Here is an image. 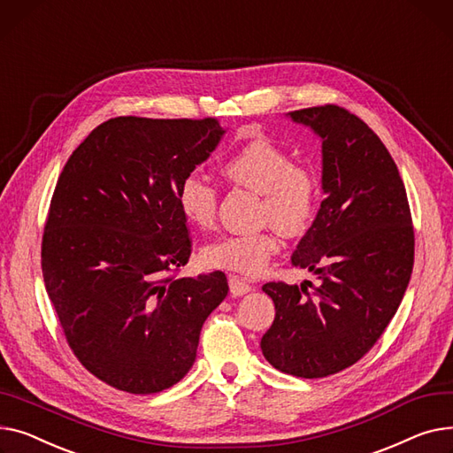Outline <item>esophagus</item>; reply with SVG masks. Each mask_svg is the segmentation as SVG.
I'll return each mask as SVG.
<instances>
[{
	"label": "esophagus",
	"mask_w": 453,
	"mask_h": 453,
	"mask_svg": "<svg viewBox=\"0 0 453 453\" xmlns=\"http://www.w3.org/2000/svg\"><path fill=\"white\" fill-rule=\"evenodd\" d=\"M228 283H230L232 296H243V295H247V292L252 290L250 283H247L245 280H242L239 276H230Z\"/></svg>",
	"instance_id": "1"
}]
</instances>
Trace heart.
<instances>
[{
    "label": "heart",
    "instance_id": "obj_1",
    "mask_svg": "<svg viewBox=\"0 0 453 453\" xmlns=\"http://www.w3.org/2000/svg\"><path fill=\"white\" fill-rule=\"evenodd\" d=\"M232 184L243 186L261 196L259 218L273 223L285 235H302L311 226L320 184L314 172L292 163V157L273 141L259 137L234 151L221 166ZM218 188L199 175H186L177 188V206L190 225L208 230L218 219ZM280 250V239L273 228L252 234L225 235L206 245L201 259L210 269L256 276L267 267Z\"/></svg>",
    "mask_w": 453,
    "mask_h": 453
}]
</instances>
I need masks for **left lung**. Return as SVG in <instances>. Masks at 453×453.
Returning a JSON list of instances; mask_svg holds the SVG:
<instances>
[{
	"instance_id": "1",
	"label": "left lung",
	"mask_w": 453,
	"mask_h": 453,
	"mask_svg": "<svg viewBox=\"0 0 453 453\" xmlns=\"http://www.w3.org/2000/svg\"><path fill=\"white\" fill-rule=\"evenodd\" d=\"M288 117L322 139L326 199L290 257L320 285H263L276 316L261 351L287 375L322 379L382 336L411 278L415 234L404 182L373 129L334 104Z\"/></svg>"
}]
</instances>
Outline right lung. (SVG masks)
<instances>
[{
  "label": "right lung",
  "instance_id": "add662e5",
  "mask_svg": "<svg viewBox=\"0 0 453 453\" xmlns=\"http://www.w3.org/2000/svg\"><path fill=\"white\" fill-rule=\"evenodd\" d=\"M223 133L218 119H110L58 177L42 239L45 288L74 357L115 389L177 384L228 295L221 271L173 278L192 254L177 188Z\"/></svg>",
  "mask_w": 453,
  "mask_h": 453
}]
</instances>
